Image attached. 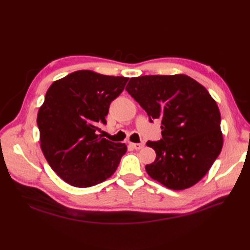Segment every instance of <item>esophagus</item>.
I'll return each instance as SVG.
<instances>
[{
  "label": "esophagus",
  "instance_id": "1",
  "mask_svg": "<svg viewBox=\"0 0 250 250\" xmlns=\"http://www.w3.org/2000/svg\"><path fill=\"white\" fill-rule=\"evenodd\" d=\"M129 146L132 148V149H135V150H140L142 148H144V146H145V143H139V144H134V143H130Z\"/></svg>",
  "mask_w": 250,
  "mask_h": 250
}]
</instances>
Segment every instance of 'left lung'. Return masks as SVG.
Here are the masks:
<instances>
[{
	"label": "left lung",
	"mask_w": 250,
	"mask_h": 250,
	"mask_svg": "<svg viewBox=\"0 0 250 250\" xmlns=\"http://www.w3.org/2000/svg\"><path fill=\"white\" fill-rule=\"evenodd\" d=\"M126 90L149 116L160 119L162 139L147 142L155 161L148 175L171 190H185L206 175L220 154L221 116L208 89L184 74L130 78Z\"/></svg>",
	"instance_id": "1"
}]
</instances>
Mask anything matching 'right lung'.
I'll use <instances>...</instances> for the list:
<instances>
[{
    "label": "right lung",
    "mask_w": 250,
    "mask_h": 250,
    "mask_svg": "<svg viewBox=\"0 0 250 250\" xmlns=\"http://www.w3.org/2000/svg\"><path fill=\"white\" fill-rule=\"evenodd\" d=\"M126 77L82 70L54 81L37 113L42 153L65 183L96 186L116 172L127 146L96 133L106 124L111 101L123 92Z\"/></svg>",
    "instance_id": "1"
}]
</instances>
